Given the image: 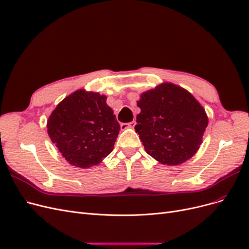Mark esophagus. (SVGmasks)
Segmentation results:
<instances>
[{
  "mask_svg": "<svg viewBox=\"0 0 249 249\" xmlns=\"http://www.w3.org/2000/svg\"><path fill=\"white\" fill-rule=\"evenodd\" d=\"M136 125V122H131V123H129V124H120V127H122V130H125V129H134V126Z\"/></svg>",
  "mask_w": 249,
  "mask_h": 249,
  "instance_id": "obj_1",
  "label": "esophagus"
}]
</instances>
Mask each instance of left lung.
I'll use <instances>...</instances> for the list:
<instances>
[{"label": "left lung", "mask_w": 249, "mask_h": 249, "mask_svg": "<svg viewBox=\"0 0 249 249\" xmlns=\"http://www.w3.org/2000/svg\"><path fill=\"white\" fill-rule=\"evenodd\" d=\"M135 130L145 152L176 166L196 154L209 119L199 102L183 87L162 83L141 93Z\"/></svg>", "instance_id": "1"}]
</instances>
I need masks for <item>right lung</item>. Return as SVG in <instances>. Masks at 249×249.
I'll return each mask as SVG.
<instances>
[{"instance_id": "right-lung-1", "label": "right lung", "mask_w": 249, "mask_h": 249, "mask_svg": "<svg viewBox=\"0 0 249 249\" xmlns=\"http://www.w3.org/2000/svg\"><path fill=\"white\" fill-rule=\"evenodd\" d=\"M106 100L99 92L79 89L51 113L48 134L71 165L90 168L114 148L120 125Z\"/></svg>"}]
</instances>
